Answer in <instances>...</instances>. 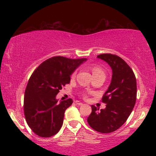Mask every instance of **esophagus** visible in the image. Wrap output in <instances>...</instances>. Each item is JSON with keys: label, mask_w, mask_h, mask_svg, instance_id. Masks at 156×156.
Listing matches in <instances>:
<instances>
[{"label": "esophagus", "mask_w": 156, "mask_h": 156, "mask_svg": "<svg viewBox=\"0 0 156 156\" xmlns=\"http://www.w3.org/2000/svg\"><path fill=\"white\" fill-rule=\"evenodd\" d=\"M75 103H76V104L78 105H83V103H82L81 102H80V101H76V102H75Z\"/></svg>", "instance_id": "34e87169"}]
</instances>
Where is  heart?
Listing matches in <instances>:
<instances>
[{"label":"heart","mask_w":156,"mask_h":156,"mask_svg":"<svg viewBox=\"0 0 156 156\" xmlns=\"http://www.w3.org/2000/svg\"><path fill=\"white\" fill-rule=\"evenodd\" d=\"M91 70H92L93 76H97V75H104L105 76L104 71H103V69H101V67H100L99 66H93V67L91 68ZM76 72H73L71 77H72V78H74L75 76H76ZM83 97L84 98H87V93H83Z\"/></svg>","instance_id":"b5f03b06"}]
</instances>
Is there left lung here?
Segmentation results:
<instances>
[{"mask_svg":"<svg viewBox=\"0 0 156 156\" xmlns=\"http://www.w3.org/2000/svg\"><path fill=\"white\" fill-rule=\"evenodd\" d=\"M98 58L110 65L112 78L102 98V103L106 104L105 108L99 111L92 105L87 122L96 131L108 133L120 128L131 114L136 101V79L130 66L118 55L103 53Z\"/></svg>","mask_w":156,"mask_h":156,"instance_id":"1","label":"left lung"}]
</instances>
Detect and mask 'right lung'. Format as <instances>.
<instances>
[{
    "label": "right lung",
    "mask_w": 156,
    "mask_h": 156,
    "mask_svg": "<svg viewBox=\"0 0 156 156\" xmlns=\"http://www.w3.org/2000/svg\"><path fill=\"white\" fill-rule=\"evenodd\" d=\"M87 60L53 56L42 62L32 73L25 91L23 107L27 124L37 136L48 138L59 131L65 110L73 101L69 98L58 104L55 96L69 83L75 69Z\"/></svg>",
    "instance_id": "add662e5"
}]
</instances>
